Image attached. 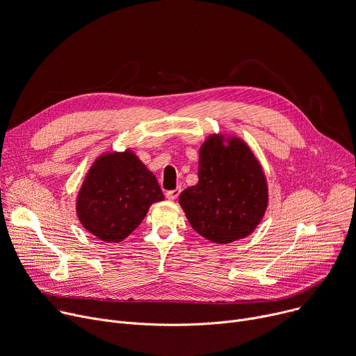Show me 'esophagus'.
I'll use <instances>...</instances> for the list:
<instances>
[{
    "mask_svg": "<svg viewBox=\"0 0 356 356\" xmlns=\"http://www.w3.org/2000/svg\"><path fill=\"white\" fill-rule=\"evenodd\" d=\"M179 195H180V188H175V190L166 191V197H168L169 200H176Z\"/></svg>",
    "mask_w": 356,
    "mask_h": 356,
    "instance_id": "34e87169",
    "label": "esophagus"
}]
</instances>
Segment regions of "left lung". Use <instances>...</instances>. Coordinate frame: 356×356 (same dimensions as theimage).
Here are the masks:
<instances>
[{"label": "left lung", "instance_id": "left-lung-1", "mask_svg": "<svg viewBox=\"0 0 356 356\" xmlns=\"http://www.w3.org/2000/svg\"><path fill=\"white\" fill-rule=\"evenodd\" d=\"M199 181L179 203L200 236L230 244L250 236L268 207L263 166L238 136L211 134L199 149Z\"/></svg>", "mask_w": 356, "mask_h": 356}]
</instances>
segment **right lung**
Segmentation results:
<instances>
[{
	"mask_svg": "<svg viewBox=\"0 0 356 356\" xmlns=\"http://www.w3.org/2000/svg\"><path fill=\"white\" fill-rule=\"evenodd\" d=\"M165 196L156 176L132 150L106 152L95 159L76 196L82 227L106 243H120Z\"/></svg>",
	"mask_w": 356,
	"mask_h": 356,
	"instance_id": "obj_1",
	"label": "right lung"
}]
</instances>
